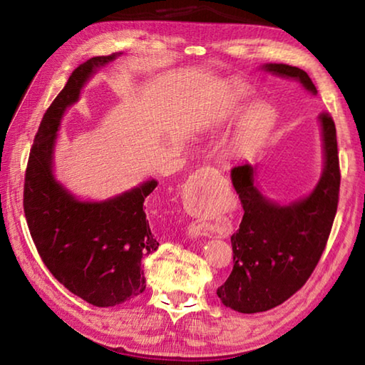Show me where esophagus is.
I'll return each instance as SVG.
<instances>
[{
    "label": "esophagus",
    "mask_w": 365,
    "mask_h": 365,
    "mask_svg": "<svg viewBox=\"0 0 365 365\" xmlns=\"http://www.w3.org/2000/svg\"><path fill=\"white\" fill-rule=\"evenodd\" d=\"M195 180H196V178H195Z\"/></svg>",
    "instance_id": "1"
}]
</instances>
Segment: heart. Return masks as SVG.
Listing matches in <instances>:
<instances>
[{
    "instance_id": "b5f03b06",
    "label": "heart",
    "mask_w": 365,
    "mask_h": 365,
    "mask_svg": "<svg viewBox=\"0 0 365 365\" xmlns=\"http://www.w3.org/2000/svg\"><path fill=\"white\" fill-rule=\"evenodd\" d=\"M251 91L245 85H225L220 91V106L222 113L225 115H238L245 108V103L248 101ZM270 119V110L259 104L252 108L240 125L237 135H235L232 148L237 153H246L255 146L256 141L265 130Z\"/></svg>"
}]
</instances>
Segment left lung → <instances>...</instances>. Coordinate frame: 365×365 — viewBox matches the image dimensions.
<instances>
[{
	"instance_id": "1",
	"label": "left lung",
	"mask_w": 365,
	"mask_h": 365,
	"mask_svg": "<svg viewBox=\"0 0 365 365\" xmlns=\"http://www.w3.org/2000/svg\"><path fill=\"white\" fill-rule=\"evenodd\" d=\"M275 76L299 80L316 95L307 73L288 64H265ZM324 137L325 168L317 187L289 206L265 200L255 185V168L232 169V183L243 206L240 228L232 235L233 269L217 288L222 304L242 314L264 312L285 302L302 288L319 264L335 220L339 195L336 128L331 115H319Z\"/></svg>"
}]
</instances>
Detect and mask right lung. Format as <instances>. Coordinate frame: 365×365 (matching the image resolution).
<instances>
[{
    "instance_id": "add662e5",
    "label": "right lung",
    "mask_w": 365,
    "mask_h": 365,
    "mask_svg": "<svg viewBox=\"0 0 365 365\" xmlns=\"http://www.w3.org/2000/svg\"><path fill=\"white\" fill-rule=\"evenodd\" d=\"M115 58V53L95 56L71 73L43 115L24 182V212L43 264L61 285L98 307L122 304L143 293V259L159 246L143 209L146 196L158 187L156 180L113 200L82 202L53 177V146L61 117L78 100L95 69Z\"/></svg>"
}]
</instances>
